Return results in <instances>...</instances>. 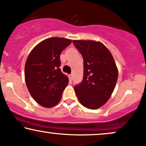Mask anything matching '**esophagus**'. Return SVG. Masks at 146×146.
<instances>
[{
	"label": "esophagus",
	"mask_w": 146,
	"mask_h": 146,
	"mask_svg": "<svg viewBox=\"0 0 146 146\" xmlns=\"http://www.w3.org/2000/svg\"><path fill=\"white\" fill-rule=\"evenodd\" d=\"M69 80H71V81H73V75L72 74H71V75H69Z\"/></svg>",
	"instance_id": "1"
}]
</instances>
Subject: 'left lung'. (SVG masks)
Returning <instances> with one entry per match:
<instances>
[{"label": "left lung", "mask_w": 146, "mask_h": 146, "mask_svg": "<svg viewBox=\"0 0 146 146\" xmlns=\"http://www.w3.org/2000/svg\"><path fill=\"white\" fill-rule=\"evenodd\" d=\"M84 59V78L74 88L79 101L95 110L108 101L116 84L118 71L110 50L100 42L73 40Z\"/></svg>", "instance_id": "obj_1"}]
</instances>
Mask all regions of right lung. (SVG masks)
I'll list each match as a JSON object with an SVG mask.
<instances>
[{
    "instance_id": "obj_1",
    "label": "right lung",
    "mask_w": 146,
    "mask_h": 146,
    "mask_svg": "<svg viewBox=\"0 0 146 146\" xmlns=\"http://www.w3.org/2000/svg\"><path fill=\"white\" fill-rule=\"evenodd\" d=\"M71 42L64 38H48L36 45L28 56L24 71L26 86L41 106L49 108L57 105L68 85L67 76L59 68L60 55Z\"/></svg>"
}]
</instances>
